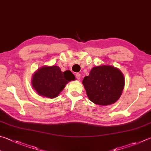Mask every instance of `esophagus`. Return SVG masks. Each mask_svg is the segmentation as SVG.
I'll return each mask as SVG.
<instances>
[{
    "label": "esophagus",
    "mask_w": 151,
    "mask_h": 151,
    "mask_svg": "<svg viewBox=\"0 0 151 151\" xmlns=\"http://www.w3.org/2000/svg\"><path fill=\"white\" fill-rule=\"evenodd\" d=\"M75 76H76V78L78 79V80H79V79H80V78H81V74L76 73L75 74Z\"/></svg>",
    "instance_id": "1"
}]
</instances>
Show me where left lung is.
<instances>
[{
  "instance_id": "1",
  "label": "left lung",
  "mask_w": 151,
  "mask_h": 151,
  "mask_svg": "<svg viewBox=\"0 0 151 151\" xmlns=\"http://www.w3.org/2000/svg\"><path fill=\"white\" fill-rule=\"evenodd\" d=\"M83 84L89 99L98 105H110L122 95L125 81L118 68L109 65L95 67Z\"/></svg>"
}]
</instances>
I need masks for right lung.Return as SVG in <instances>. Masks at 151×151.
I'll list each match as a JSON object with an SVG mask.
<instances>
[{
    "label": "right lung",
    "mask_w": 151,
    "mask_h": 151,
    "mask_svg": "<svg viewBox=\"0 0 151 151\" xmlns=\"http://www.w3.org/2000/svg\"><path fill=\"white\" fill-rule=\"evenodd\" d=\"M75 76L70 70L61 72L58 66L43 67L32 78V86L40 96L49 98L57 97L68 81Z\"/></svg>",
    "instance_id": "1"
}]
</instances>
